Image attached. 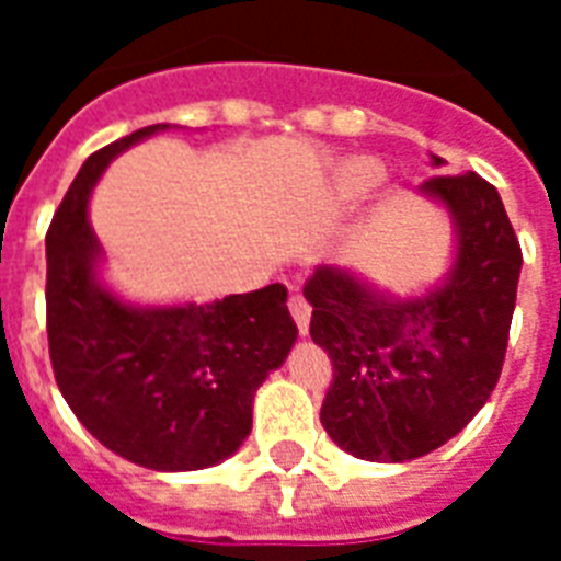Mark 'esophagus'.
<instances>
[{"label": "esophagus", "instance_id": "obj_1", "mask_svg": "<svg viewBox=\"0 0 561 561\" xmlns=\"http://www.w3.org/2000/svg\"><path fill=\"white\" fill-rule=\"evenodd\" d=\"M289 311H291V317H295V323H297V331H300V336L309 334L311 306L306 304V297L304 295H291L289 297Z\"/></svg>", "mask_w": 561, "mask_h": 561}]
</instances>
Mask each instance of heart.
<instances>
[{"label":"heart","instance_id":"heart-1","mask_svg":"<svg viewBox=\"0 0 561 561\" xmlns=\"http://www.w3.org/2000/svg\"><path fill=\"white\" fill-rule=\"evenodd\" d=\"M381 171L370 160L340 162L323 182V202L329 207H348L359 202L379 182Z\"/></svg>","mask_w":561,"mask_h":561}]
</instances>
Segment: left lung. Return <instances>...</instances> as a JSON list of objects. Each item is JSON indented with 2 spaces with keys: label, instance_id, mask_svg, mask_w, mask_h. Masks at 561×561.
Instances as JSON below:
<instances>
[{
  "label": "left lung",
  "instance_id": "1",
  "mask_svg": "<svg viewBox=\"0 0 561 561\" xmlns=\"http://www.w3.org/2000/svg\"><path fill=\"white\" fill-rule=\"evenodd\" d=\"M430 165L444 160L430 153ZM453 225L449 270L399 297L348 266H317L304 297L334 381L320 410L336 447L404 463L444 447L478 415L503 370L523 252L503 199L478 173L419 187Z\"/></svg>",
  "mask_w": 561,
  "mask_h": 561
}]
</instances>
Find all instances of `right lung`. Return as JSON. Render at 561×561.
<instances>
[{
	"mask_svg": "<svg viewBox=\"0 0 561 561\" xmlns=\"http://www.w3.org/2000/svg\"><path fill=\"white\" fill-rule=\"evenodd\" d=\"M168 128L101 148L69 185L47 232V336L58 390L103 447L153 472H196L244 444L297 325L280 284L210 304H137L106 284L89 196L114 157Z\"/></svg>",
	"mask_w": 561,
	"mask_h": 561,
	"instance_id": "obj_1",
	"label": "right lung"
}]
</instances>
